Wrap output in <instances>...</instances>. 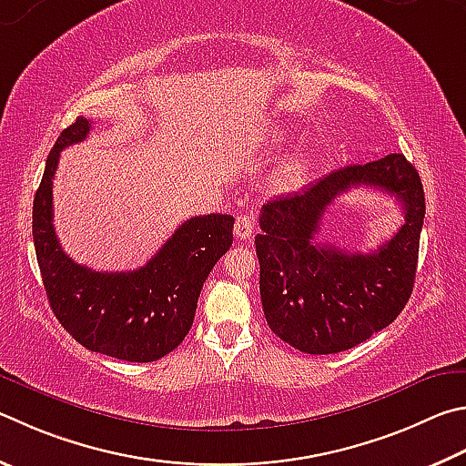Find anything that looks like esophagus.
I'll return each mask as SVG.
<instances>
[{
  "mask_svg": "<svg viewBox=\"0 0 466 466\" xmlns=\"http://www.w3.org/2000/svg\"><path fill=\"white\" fill-rule=\"evenodd\" d=\"M257 232V222L252 216H238L234 224V234L238 236L240 240H250Z\"/></svg>",
  "mask_w": 466,
  "mask_h": 466,
  "instance_id": "obj_1",
  "label": "esophagus"
}]
</instances>
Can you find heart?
I'll list each match as a JSON object with an SVG mask.
<instances>
[{
    "label": "heart",
    "instance_id": "b5f03b06",
    "mask_svg": "<svg viewBox=\"0 0 466 466\" xmlns=\"http://www.w3.org/2000/svg\"><path fill=\"white\" fill-rule=\"evenodd\" d=\"M308 160L303 157H289L279 165L268 177V189L275 193L291 191L306 181Z\"/></svg>",
    "mask_w": 466,
    "mask_h": 466
}]
</instances>
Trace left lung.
<instances>
[{
	"mask_svg": "<svg viewBox=\"0 0 466 466\" xmlns=\"http://www.w3.org/2000/svg\"><path fill=\"white\" fill-rule=\"evenodd\" d=\"M352 187L389 192L404 208L400 230L367 256L315 242L327 206ZM424 214L420 173L401 152L338 168L295 196L267 201L255 244L268 328L308 354L349 350L387 328L413 289Z\"/></svg>",
	"mask_w": 466,
	"mask_h": 466,
	"instance_id": "1",
	"label": "left lung"
}]
</instances>
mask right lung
Returning <instances> with one entry per match:
<instances>
[{"label":"right lung","instance_id":"right-lung-1","mask_svg":"<svg viewBox=\"0 0 466 466\" xmlns=\"http://www.w3.org/2000/svg\"><path fill=\"white\" fill-rule=\"evenodd\" d=\"M91 122L77 117L61 132L34 196L32 236L56 319L87 350L128 362H150L187 336L209 270L232 247L234 218L196 216L177 228L145 267L101 273L77 265L53 226V179L61 150L86 140Z\"/></svg>","mask_w":466,"mask_h":466}]
</instances>
